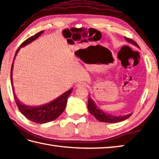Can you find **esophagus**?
Segmentation results:
<instances>
[{
  "mask_svg": "<svg viewBox=\"0 0 159 159\" xmlns=\"http://www.w3.org/2000/svg\"><path fill=\"white\" fill-rule=\"evenodd\" d=\"M75 86H76V88H84L86 86V84L84 82H80L79 84H77Z\"/></svg>",
  "mask_w": 159,
  "mask_h": 159,
  "instance_id": "34e87169",
  "label": "esophagus"
}]
</instances>
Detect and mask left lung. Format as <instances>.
Listing matches in <instances>:
<instances>
[{"instance_id":"left-lung-1","label":"left lung","mask_w":159,"mask_h":159,"mask_svg":"<svg viewBox=\"0 0 159 159\" xmlns=\"http://www.w3.org/2000/svg\"><path fill=\"white\" fill-rule=\"evenodd\" d=\"M125 39L127 40V42H130V43H132L133 44L136 45L137 47H139V46L134 40H133L130 38H128V37H125ZM88 108H89V110L90 114L94 116L98 120L103 122L115 123V122H122V121L129 118L130 116L132 115V113H130V114L125 115V116H118V117H117V116H112V115L106 114V113L102 112V110H100L99 108L95 105L94 102L93 101V100L90 97L89 98V102H88Z\"/></svg>"}]
</instances>
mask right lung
Here are the masks:
<instances>
[{
    "label": "right lung",
    "instance_id": "obj_1",
    "mask_svg": "<svg viewBox=\"0 0 159 159\" xmlns=\"http://www.w3.org/2000/svg\"><path fill=\"white\" fill-rule=\"evenodd\" d=\"M44 30L43 31H40L39 32H37V34H35L33 36L29 37L28 39H27L25 41L22 42L20 44V48L25 46V45H27V44L34 41V39L38 38V37L40 36V34H42ZM20 48L17 49L16 55L17 54V52L20 50ZM12 66H13V63H12V64L11 70V80L12 85ZM12 87V89H13V86ZM71 91L72 89L69 90L66 92H65L64 94L61 95V96L57 98V99L53 100L51 102L39 107H30L22 104V103L20 102L19 100L17 99V98L16 96V94H15L14 92L13 96L15 100H16L17 106L22 115L25 116L28 120L32 121V122L39 123V124H43V123L51 122V121L57 119V118L64 112L65 107L66 106L68 96L70 94Z\"/></svg>",
    "mask_w": 159,
    "mask_h": 159
}]
</instances>
